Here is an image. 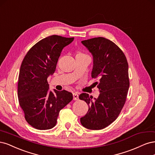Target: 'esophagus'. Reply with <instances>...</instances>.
<instances>
[{"label":"esophagus","instance_id":"esophagus-1","mask_svg":"<svg viewBox=\"0 0 155 155\" xmlns=\"http://www.w3.org/2000/svg\"><path fill=\"white\" fill-rule=\"evenodd\" d=\"M73 100H74V101H77V100H78V94L77 93H73Z\"/></svg>","mask_w":155,"mask_h":155}]
</instances>
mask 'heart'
Returning <instances> with one entry per match:
<instances>
[{"instance_id": "1", "label": "heart", "mask_w": 155, "mask_h": 155, "mask_svg": "<svg viewBox=\"0 0 155 155\" xmlns=\"http://www.w3.org/2000/svg\"><path fill=\"white\" fill-rule=\"evenodd\" d=\"M82 54H84L83 53H82V52H80V51H78V53H77V55H82Z\"/></svg>"}]
</instances>
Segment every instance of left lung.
<instances>
[{"label": "left lung", "mask_w": 155, "mask_h": 155, "mask_svg": "<svg viewBox=\"0 0 155 155\" xmlns=\"http://www.w3.org/2000/svg\"><path fill=\"white\" fill-rule=\"evenodd\" d=\"M82 43L93 55L91 77L99 79L96 83L100 94L94 99L87 93L80 94L79 98L89 106L81 122L87 129L99 130L115 120L126 102L129 87L128 63L121 49L106 38H93Z\"/></svg>", "instance_id": "left-lung-1"}]
</instances>
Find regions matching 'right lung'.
Segmentation results:
<instances>
[{"label": "right lung", "instance_id": "right-lung-1", "mask_svg": "<svg viewBox=\"0 0 155 155\" xmlns=\"http://www.w3.org/2000/svg\"><path fill=\"white\" fill-rule=\"evenodd\" d=\"M74 38L51 35L38 42L24 57L18 81L19 104L27 122L39 130L53 128L60 111L73 99L66 90L49 91L48 77L55 71L63 48Z\"/></svg>", "mask_w": 155, "mask_h": 155}]
</instances>
